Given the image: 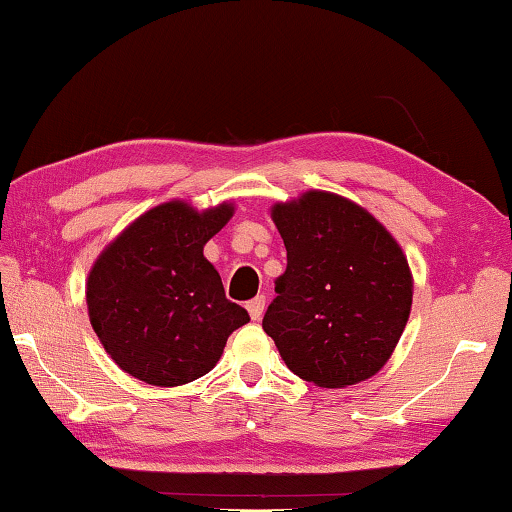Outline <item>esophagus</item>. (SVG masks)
<instances>
[{
  "label": "esophagus",
  "mask_w": 512,
  "mask_h": 512,
  "mask_svg": "<svg viewBox=\"0 0 512 512\" xmlns=\"http://www.w3.org/2000/svg\"><path fill=\"white\" fill-rule=\"evenodd\" d=\"M248 313H250V320H259L264 315V309H266V297L264 295H257L255 300L248 302Z\"/></svg>",
  "instance_id": "esophagus-1"
}]
</instances>
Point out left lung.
Here are the masks:
<instances>
[{"label":"left lung","instance_id":"obj_1","mask_svg":"<svg viewBox=\"0 0 512 512\" xmlns=\"http://www.w3.org/2000/svg\"><path fill=\"white\" fill-rule=\"evenodd\" d=\"M286 271L262 327L286 367L318 387L376 376L403 336L414 280L380 221L340 194L309 190L275 203Z\"/></svg>","mask_w":512,"mask_h":512}]
</instances>
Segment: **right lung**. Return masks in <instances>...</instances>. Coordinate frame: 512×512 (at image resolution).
<instances>
[{
	"label": "right lung",
	"mask_w": 512,
	"mask_h": 512,
	"mask_svg": "<svg viewBox=\"0 0 512 512\" xmlns=\"http://www.w3.org/2000/svg\"><path fill=\"white\" fill-rule=\"evenodd\" d=\"M232 215L228 201L206 210L165 201L98 255L87 277L89 322L125 374L156 387L192 383L250 320L226 300L217 268L203 257Z\"/></svg>",
	"instance_id": "add662e5"
}]
</instances>
